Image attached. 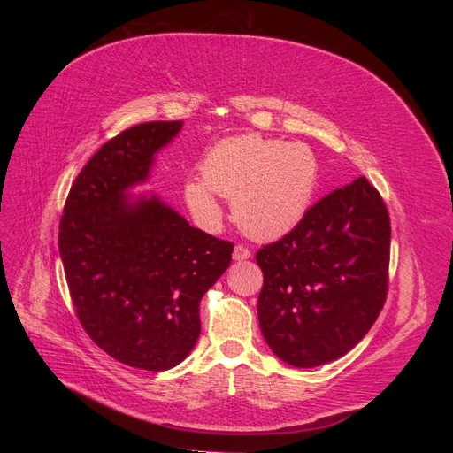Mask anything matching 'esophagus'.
I'll use <instances>...</instances> for the list:
<instances>
[{
	"mask_svg": "<svg viewBox=\"0 0 453 453\" xmlns=\"http://www.w3.org/2000/svg\"><path fill=\"white\" fill-rule=\"evenodd\" d=\"M232 257H234V260H245V258L251 257V251L245 248V245L238 243L236 248H234V253H232Z\"/></svg>",
	"mask_w": 453,
	"mask_h": 453,
	"instance_id": "esophagus-1",
	"label": "esophagus"
}]
</instances>
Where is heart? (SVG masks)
<instances>
[{
  "instance_id": "b5f03b06",
  "label": "heart",
  "mask_w": 453,
  "mask_h": 453,
  "mask_svg": "<svg viewBox=\"0 0 453 453\" xmlns=\"http://www.w3.org/2000/svg\"><path fill=\"white\" fill-rule=\"evenodd\" d=\"M321 166L313 149L258 134L219 142L202 162L200 180L185 183V200L205 223L221 215L215 195L232 200L234 221L255 238L293 230L313 202Z\"/></svg>"
}]
</instances>
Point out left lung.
<instances>
[{
  "instance_id": "obj_1",
  "label": "left lung",
  "mask_w": 453,
  "mask_h": 453,
  "mask_svg": "<svg viewBox=\"0 0 453 453\" xmlns=\"http://www.w3.org/2000/svg\"><path fill=\"white\" fill-rule=\"evenodd\" d=\"M391 223L366 177L315 202L291 232L257 251L258 323L287 365L346 355L374 325L389 285Z\"/></svg>"
}]
</instances>
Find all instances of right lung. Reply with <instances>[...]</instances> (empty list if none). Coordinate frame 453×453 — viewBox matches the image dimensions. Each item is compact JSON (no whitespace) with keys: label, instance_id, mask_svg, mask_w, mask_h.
I'll return each mask as SVG.
<instances>
[{"label":"right lung","instance_id":"obj_1","mask_svg":"<svg viewBox=\"0 0 453 453\" xmlns=\"http://www.w3.org/2000/svg\"><path fill=\"white\" fill-rule=\"evenodd\" d=\"M153 120L105 142L64 203L58 250L79 323L122 365L168 370L200 336V300L223 276L234 243L190 226L157 196L130 202L153 157L181 130Z\"/></svg>","mask_w":453,"mask_h":453}]
</instances>
